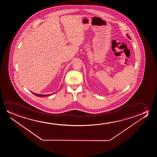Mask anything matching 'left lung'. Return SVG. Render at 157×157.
I'll use <instances>...</instances> for the list:
<instances>
[{
  "label": "left lung",
  "mask_w": 157,
  "mask_h": 157,
  "mask_svg": "<svg viewBox=\"0 0 157 157\" xmlns=\"http://www.w3.org/2000/svg\"><path fill=\"white\" fill-rule=\"evenodd\" d=\"M127 36L128 37L129 39H130V36H129V35H128V34H127Z\"/></svg>",
  "instance_id": "8db88e82"
}]
</instances>
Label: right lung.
I'll return each instance as SVG.
<instances>
[{
    "label": "right lung",
    "instance_id": "1",
    "mask_svg": "<svg viewBox=\"0 0 157 157\" xmlns=\"http://www.w3.org/2000/svg\"><path fill=\"white\" fill-rule=\"evenodd\" d=\"M32 93L33 94H34L35 95H36L37 97H47V96H49V95H51L52 94H46V95H43V94H36V93H35L34 92Z\"/></svg>",
    "mask_w": 157,
    "mask_h": 157
}]
</instances>
